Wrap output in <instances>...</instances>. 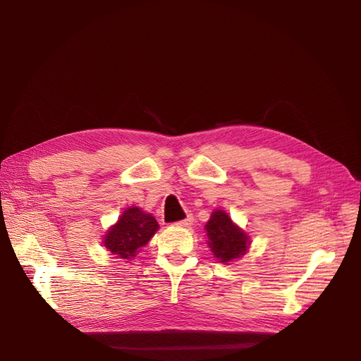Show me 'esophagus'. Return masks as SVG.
<instances>
[{"label": "esophagus", "mask_w": 361, "mask_h": 361, "mask_svg": "<svg viewBox=\"0 0 361 361\" xmlns=\"http://www.w3.org/2000/svg\"><path fill=\"white\" fill-rule=\"evenodd\" d=\"M192 221H194L192 215H188L187 218H185V220H182V221H178V223H176V226H179V227H190V226L192 224Z\"/></svg>", "instance_id": "esophagus-1"}]
</instances>
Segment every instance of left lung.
<instances>
[{
  "mask_svg": "<svg viewBox=\"0 0 361 361\" xmlns=\"http://www.w3.org/2000/svg\"><path fill=\"white\" fill-rule=\"evenodd\" d=\"M207 245L220 264L241 259L250 248V236L223 209H215L204 224Z\"/></svg>",
  "mask_w": 361,
  "mask_h": 361,
  "instance_id": "8db88e82",
  "label": "left lung"
}]
</instances>
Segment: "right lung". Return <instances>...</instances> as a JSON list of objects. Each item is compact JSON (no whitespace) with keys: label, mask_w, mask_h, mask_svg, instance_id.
Returning a JSON list of instances; mask_svg holds the SVG:
<instances>
[{"label":"right lung","mask_w":361,"mask_h":361,"mask_svg":"<svg viewBox=\"0 0 361 361\" xmlns=\"http://www.w3.org/2000/svg\"><path fill=\"white\" fill-rule=\"evenodd\" d=\"M158 228L159 224L154 215L145 212L141 207L130 206L118 216L117 223L108 228L102 244L113 256L130 260L150 241Z\"/></svg>","instance_id":"obj_1"}]
</instances>
